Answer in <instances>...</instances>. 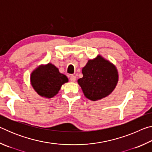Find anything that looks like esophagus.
Segmentation results:
<instances>
[{
	"instance_id": "esophagus-1",
	"label": "esophagus",
	"mask_w": 152,
	"mask_h": 152,
	"mask_svg": "<svg viewBox=\"0 0 152 152\" xmlns=\"http://www.w3.org/2000/svg\"><path fill=\"white\" fill-rule=\"evenodd\" d=\"M70 81H72V82H75L76 80V77L75 76H74V75H72V76H70Z\"/></svg>"
}]
</instances>
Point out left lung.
I'll return each mask as SVG.
<instances>
[{
    "mask_svg": "<svg viewBox=\"0 0 152 152\" xmlns=\"http://www.w3.org/2000/svg\"><path fill=\"white\" fill-rule=\"evenodd\" d=\"M83 77L78 80L85 96L91 101H97L109 95L118 82L117 70L113 64L98 56L88 60L82 68Z\"/></svg>",
    "mask_w": 152,
    "mask_h": 152,
    "instance_id": "left-lung-1",
    "label": "left lung"
}]
</instances>
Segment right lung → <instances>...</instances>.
I'll return each mask as SVG.
<instances>
[{
	"label": "right lung",
	"instance_id": "right-lung-1",
	"mask_svg": "<svg viewBox=\"0 0 152 152\" xmlns=\"http://www.w3.org/2000/svg\"><path fill=\"white\" fill-rule=\"evenodd\" d=\"M67 82L66 76L60 73L58 69L50 63L38 67L31 75L33 88L40 96L48 99L58 94L61 85Z\"/></svg>",
	"mask_w": 152,
	"mask_h": 152
}]
</instances>
